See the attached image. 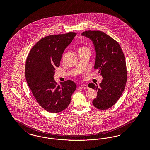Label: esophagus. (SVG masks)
<instances>
[{"instance_id":"34e87169","label":"esophagus","mask_w":150,"mask_h":150,"mask_svg":"<svg viewBox=\"0 0 150 150\" xmlns=\"http://www.w3.org/2000/svg\"><path fill=\"white\" fill-rule=\"evenodd\" d=\"M81 87L84 89H88V87L87 86V85H85V84H82L81 85Z\"/></svg>"}]
</instances>
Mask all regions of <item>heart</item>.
Here are the masks:
<instances>
[{
  "instance_id": "b5f03b06",
  "label": "heart",
  "mask_w": 150,
  "mask_h": 150,
  "mask_svg": "<svg viewBox=\"0 0 150 150\" xmlns=\"http://www.w3.org/2000/svg\"><path fill=\"white\" fill-rule=\"evenodd\" d=\"M88 48L86 47V46H84V45H80L79 46L78 48H77V53H81L83 51H85V50H88Z\"/></svg>"
}]
</instances>
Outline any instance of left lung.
<instances>
[{"mask_svg": "<svg viewBox=\"0 0 150 150\" xmlns=\"http://www.w3.org/2000/svg\"><path fill=\"white\" fill-rule=\"evenodd\" d=\"M93 42L96 50L94 68L103 78L100 86L90 83L88 87L97 92L92 101L96 108H110L122 95L127 81V70L124 54L117 41L100 31H86L81 33Z\"/></svg>", "mask_w": 150, "mask_h": 150, "instance_id": "1", "label": "left lung"}]
</instances>
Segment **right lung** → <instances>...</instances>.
Listing matches in <instances>:
<instances>
[{
    "mask_svg": "<svg viewBox=\"0 0 150 150\" xmlns=\"http://www.w3.org/2000/svg\"><path fill=\"white\" fill-rule=\"evenodd\" d=\"M76 35V32L53 35L42 38L27 56L25 76L27 84L38 104L52 113L66 109L76 85L71 80L60 82L54 79L64 51Z\"/></svg>",
    "mask_w": 150,
    "mask_h": 150,
    "instance_id": "right-lung-1",
    "label": "right lung"
}]
</instances>
